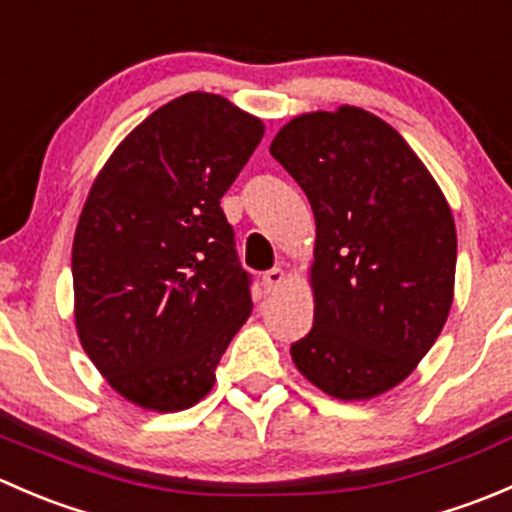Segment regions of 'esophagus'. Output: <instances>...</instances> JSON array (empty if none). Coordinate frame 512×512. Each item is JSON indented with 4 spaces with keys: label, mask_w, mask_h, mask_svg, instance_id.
<instances>
[{
    "label": "esophagus",
    "mask_w": 512,
    "mask_h": 512,
    "mask_svg": "<svg viewBox=\"0 0 512 512\" xmlns=\"http://www.w3.org/2000/svg\"><path fill=\"white\" fill-rule=\"evenodd\" d=\"M285 270L282 267H272V270H267L265 275H262V285H265V289H277L285 282Z\"/></svg>",
    "instance_id": "1"
}]
</instances>
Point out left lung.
Returning <instances> with one entry per match:
<instances>
[{"instance_id":"obj_1","label":"left lung","mask_w":512,"mask_h":512,"mask_svg":"<svg viewBox=\"0 0 512 512\" xmlns=\"http://www.w3.org/2000/svg\"><path fill=\"white\" fill-rule=\"evenodd\" d=\"M317 223L314 327L292 361L334 399L394 389L441 334L453 302L456 225L409 143L354 106L292 118L270 146Z\"/></svg>"}]
</instances>
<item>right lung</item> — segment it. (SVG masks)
I'll use <instances>...</instances> for the list:
<instances>
[{"mask_svg":"<svg viewBox=\"0 0 512 512\" xmlns=\"http://www.w3.org/2000/svg\"><path fill=\"white\" fill-rule=\"evenodd\" d=\"M265 136L260 118L193 91L153 111L113 151L71 252L76 329L133 404L180 411L215 384L252 312L220 198Z\"/></svg>","mask_w":512,"mask_h":512,"instance_id":"1","label":"right lung"}]
</instances>
